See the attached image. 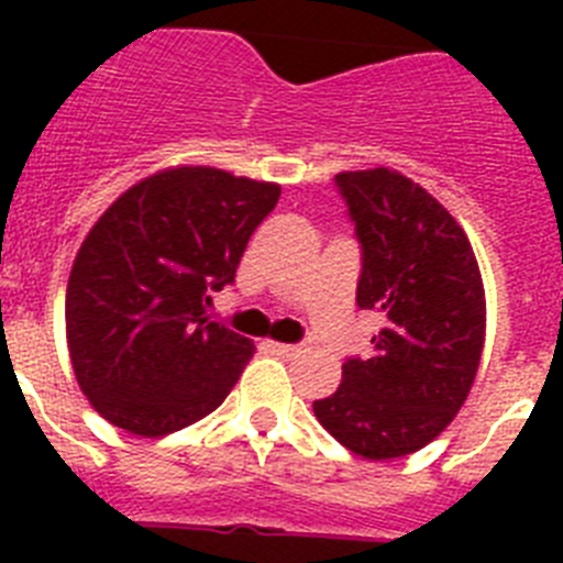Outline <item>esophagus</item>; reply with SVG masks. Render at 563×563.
I'll use <instances>...</instances> for the list:
<instances>
[{
  "label": "esophagus",
  "mask_w": 563,
  "mask_h": 563,
  "mask_svg": "<svg viewBox=\"0 0 563 563\" xmlns=\"http://www.w3.org/2000/svg\"><path fill=\"white\" fill-rule=\"evenodd\" d=\"M267 350L278 357H296L298 355V346L292 343H278V341H267Z\"/></svg>",
  "instance_id": "34e87169"
}]
</instances>
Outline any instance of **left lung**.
<instances>
[{
	"instance_id": "left-lung-1",
	"label": "left lung",
	"mask_w": 563,
	"mask_h": 563,
	"mask_svg": "<svg viewBox=\"0 0 563 563\" xmlns=\"http://www.w3.org/2000/svg\"><path fill=\"white\" fill-rule=\"evenodd\" d=\"M335 183L363 245L357 305L380 312L383 330L372 357L343 363L338 391L312 411L352 454L395 460L440 437L471 395L485 285L467 233L420 183L386 166Z\"/></svg>"
}]
</instances>
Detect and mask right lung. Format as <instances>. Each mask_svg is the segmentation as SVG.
I'll return each mask as SVG.
<instances>
[{
    "label": "right lung",
    "mask_w": 563,
    "mask_h": 563,
    "mask_svg": "<svg viewBox=\"0 0 563 563\" xmlns=\"http://www.w3.org/2000/svg\"><path fill=\"white\" fill-rule=\"evenodd\" d=\"M278 183L211 166L148 174L89 228L69 271L67 350L92 409L163 437L211 415L253 357L251 338L202 316L236 276Z\"/></svg>",
    "instance_id": "obj_1"
}]
</instances>
